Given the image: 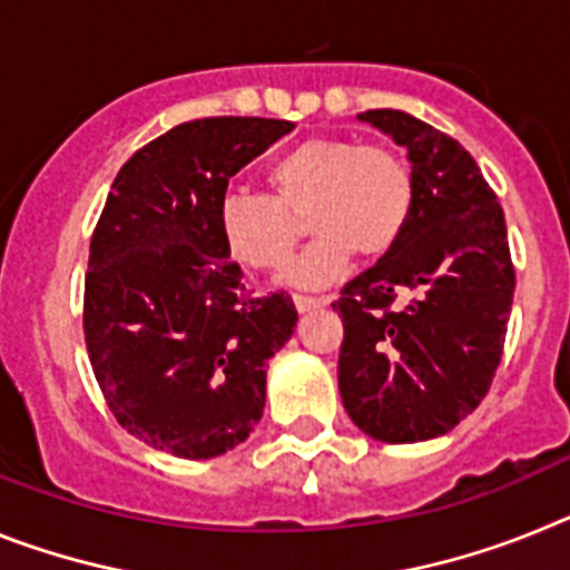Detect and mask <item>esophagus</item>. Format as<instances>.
<instances>
[{"mask_svg": "<svg viewBox=\"0 0 570 570\" xmlns=\"http://www.w3.org/2000/svg\"><path fill=\"white\" fill-rule=\"evenodd\" d=\"M295 309L298 313H313V309H321V306H326V298H309V295H295Z\"/></svg>", "mask_w": 570, "mask_h": 570, "instance_id": "obj_1", "label": "esophagus"}]
</instances>
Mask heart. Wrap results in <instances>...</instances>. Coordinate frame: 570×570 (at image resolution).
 I'll use <instances>...</instances> for the list:
<instances>
[{
	"label": "heart",
	"instance_id": "1",
	"mask_svg": "<svg viewBox=\"0 0 570 570\" xmlns=\"http://www.w3.org/2000/svg\"><path fill=\"white\" fill-rule=\"evenodd\" d=\"M269 195L226 191L217 200V235L235 264L275 272L289 261L301 224L313 246L295 261L289 281L324 286L358 257L387 255L413 212V171L387 146H358L341 137H313L266 168Z\"/></svg>",
	"mask_w": 570,
	"mask_h": 570
}]
</instances>
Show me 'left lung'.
Returning a JSON list of instances; mask_svg holds the SVG:
<instances>
[{
	"mask_svg": "<svg viewBox=\"0 0 570 570\" xmlns=\"http://www.w3.org/2000/svg\"><path fill=\"white\" fill-rule=\"evenodd\" d=\"M407 148L413 212L399 244L341 289L344 410L387 444L428 442L491 390L513 304L502 206L476 160L413 114H358ZM404 294L414 301L401 304Z\"/></svg>",
	"mask_w": 570,
	"mask_h": 570,
	"instance_id": "obj_1",
	"label": "left lung"
}]
</instances>
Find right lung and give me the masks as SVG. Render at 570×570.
Segmentation results:
<instances>
[{"label":"right lung","mask_w":570,"mask_h":570,"mask_svg":"<svg viewBox=\"0 0 570 570\" xmlns=\"http://www.w3.org/2000/svg\"><path fill=\"white\" fill-rule=\"evenodd\" d=\"M289 120L206 117L142 146L114 177L86 275L88 358L117 422L148 448L212 459L249 439L266 361L295 333V304L257 298L217 235L229 177Z\"/></svg>","instance_id":"obj_1"}]
</instances>
